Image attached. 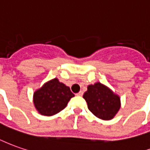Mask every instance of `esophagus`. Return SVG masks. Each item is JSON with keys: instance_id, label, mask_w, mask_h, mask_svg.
I'll return each mask as SVG.
<instances>
[{"instance_id": "34e87169", "label": "esophagus", "mask_w": 150, "mask_h": 150, "mask_svg": "<svg viewBox=\"0 0 150 150\" xmlns=\"http://www.w3.org/2000/svg\"><path fill=\"white\" fill-rule=\"evenodd\" d=\"M76 95H77V96H82V95H83V92H82V91H79L78 93H76Z\"/></svg>"}]
</instances>
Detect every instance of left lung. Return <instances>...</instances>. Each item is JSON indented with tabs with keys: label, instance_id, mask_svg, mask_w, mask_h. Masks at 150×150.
<instances>
[{
	"label": "left lung",
	"instance_id": "8db88e82",
	"mask_svg": "<svg viewBox=\"0 0 150 150\" xmlns=\"http://www.w3.org/2000/svg\"><path fill=\"white\" fill-rule=\"evenodd\" d=\"M88 108L97 117L103 120H111L117 113L121 108L120 98L111 89L101 83L88 86L83 93Z\"/></svg>",
	"mask_w": 150,
	"mask_h": 150
}]
</instances>
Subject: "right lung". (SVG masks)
<instances>
[{
  "label": "right lung",
  "mask_w": 150,
  "mask_h": 150,
  "mask_svg": "<svg viewBox=\"0 0 150 150\" xmlns=\"http://www.w3.org/2000/svg\"><path fill=\"white\" fill-rule=\"evenodd\" d=\"M74 96L69 87L54 79L34 93L33 103L40 114L52 116L64 109Z\"/></svg>",
  "instance_id": "obj_1"
}]
</instances>
